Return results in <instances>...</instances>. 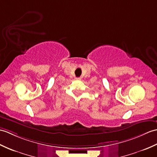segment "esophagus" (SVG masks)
Returning a JSON list of instances; mask_svg holds the SVG:
<instances>
[{"instance_id": "esophagus-1", "label": "esophagus", "mask_w": 157, "mask_h": 157, "mask_svg": "<svg viewBox=\"0 0 157 157\" xmlns=\"http://www.w3.org/2000/svg\"><path fill=\"white\" fill-rule=\"evenodd\" d=\"M75 79L77 80H80V79H82V78H76Z\"/></svg>"}]
</instances>
